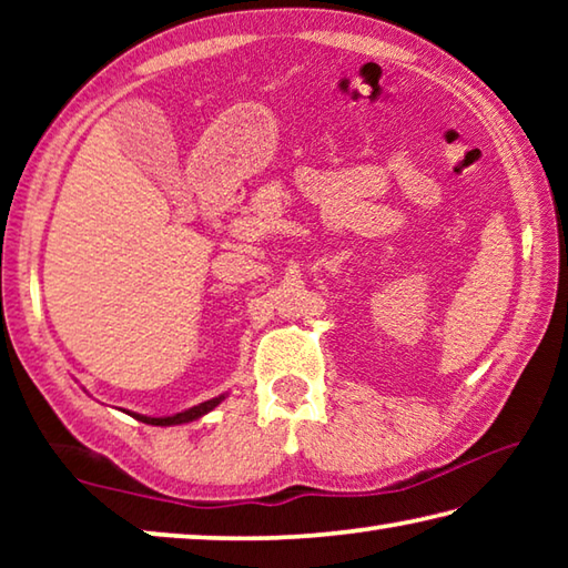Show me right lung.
<instances>
[{
    "label": "right lung",
    "instance_id": "1",
    "mask_svg": "<svg viewBox=\"0 0 568 568\" xmlns=\"http://www.w3.org/2000/svg\"><path fill=\"white\" fill-rule=\"evenodd\" d=\"M223 400H225V393H223V396L210 398V400H205V403H197V406H192V408L182 410V413H175V416L152 418V416H142V413H130V416H132V418H138V420H142V423H148V426H180V423H190V420L203 418L205 413H210V410H213L215 406H220V403H223Z\"/></svg>",
    "mask_w": 568,
    "mask_h": 568
}]
</instances>
